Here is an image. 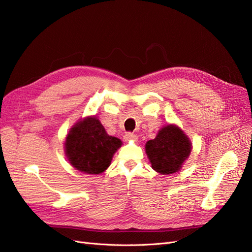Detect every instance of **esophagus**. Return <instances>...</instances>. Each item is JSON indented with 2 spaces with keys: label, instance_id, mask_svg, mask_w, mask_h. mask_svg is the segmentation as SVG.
Segmentation results:
<instances>
[{
  "label": "esophagus",
  "instance_id": "1",
  "mask_svg": "<svg viewBox=\"0 0 252 252\" xmlns=\"http://www.w3.org/2000/svg\"><path fill=\"white\" fill-rule=\"evenodd\" d=\"M136 135L132 132H126L124 134V140L125 141H136Z\"/></svg>",
  "mask_w": 252,
  "mask_h": 252
}]
</instances>
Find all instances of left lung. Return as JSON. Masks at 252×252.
Returning a JSON list of instances; mask_svg holds the SVG:
<instances>
[{
    "mask_svg": "<svg viewBox=\"0 0 252 252\" xmlns=\"http://www.w3.org/2000/svg\"><path fill=\"white\" fill-rule=\"evenodd\" d=\"M190 150L192 145L187 135L173 125L160 129L154 140L146 144V153L152 168L160 174L177 172L189 158Z\"/></svg>",
    "mask_w": 252,
    "mask_h": 252,
    "instance_id": "obj_1",
    "label": "left lung"
}]
</instances>
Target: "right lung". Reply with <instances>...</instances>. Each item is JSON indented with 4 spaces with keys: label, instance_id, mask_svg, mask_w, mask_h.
<instances>
[{
    "label": "right lung",
    "instance_id": "right-lung-1",
    "mask_svg": "<svg viewBox=\"0 0 252 252\" xmlns=\"http://www.w3.org/2000/svg\"><path fill=\"white\" fill-rule=\"evenodd\" d=\"M122 142L110 136L96 118L78 122L65 140V154L74 168L86 174H100L111 162Z\"/></svg>",
    "mask_w": 252,
    "mask_h": 252
}]
</instances>
